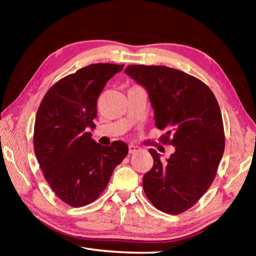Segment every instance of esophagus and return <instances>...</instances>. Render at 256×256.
I'll return each mask as SVG.
<instances>
[{
	"mask_svg": "<svg viewBox=\"0 0 256 256\" xmlns=\"http://www.w3.org/2000/svg\"><path fill=\"white\" fill-rule=\"evenodd\" d=\"M138 151H140V148H138V146H134V144L128 146V152L130 154H136V152H138Z\"/></svg>",
	"mask_w": 256,
	"mask_h": 256,
	"instance_id": "esophagus-1",
	"label": "esophagus"
}]
</instances>
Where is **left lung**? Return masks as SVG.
Listing matches in <instances>:
<instances>
[{
	"mask_svg": "<svg viewBox=\"0 0 256 256\" xmlns=\"http://www.w3.org/2000/svg\"><path fill=\"white\" fill-rule=\"evenodd\" d=\"M128 74L148 90L159 140L175 146L166 162L149 149L154 166L144 176L149 201L180 214L200 200L214 182L224 150L222 116L209 86L183 71L162 66H128Z\"/></svg>",
	"mask_w": 256,
	"mask_h": 256,
	"instance_id": "8db88e82",
	"label": "left lung"
}]
</instances>
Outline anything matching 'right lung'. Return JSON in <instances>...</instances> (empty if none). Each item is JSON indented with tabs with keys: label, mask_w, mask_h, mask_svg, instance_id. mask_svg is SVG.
<instances>
[{
	"label": "right lung",
	"mask_w": 256,
	"mask_h": 256,
	"mask_svg": "<svg viewBox=\"0 0 256 256\" xmlns=\"http://www.w3.org/2000/svg\"><path fill=\"white\" fill-rule=\"evenodd\" d=\"M123 68L97 63L80 68L52 86L37 110L34 150L38 164L54 193L73 208L97 200L128 152L125 142L102 146L88 132L94 128L99 94Z\"/></svg>",
	"instance_id": "right-lung-1"
}]
</instances>
